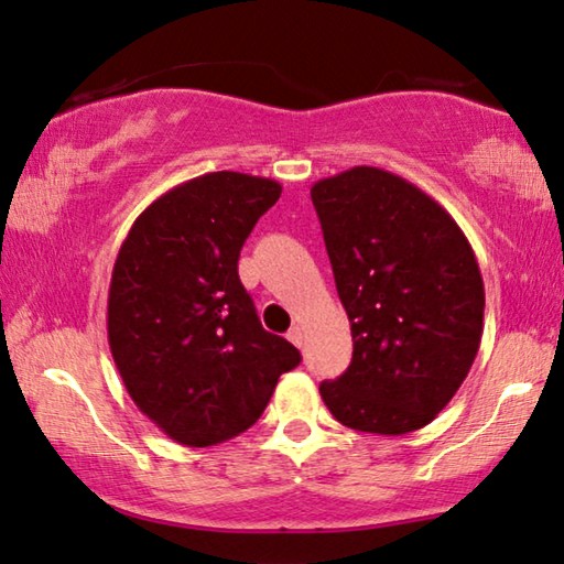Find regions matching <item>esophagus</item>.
I'll return each mask as SVG.
<instances>
[{"mask_svg": "<svg viewBox=\"0 0 564 564\" xmlns=\"http://www.w3.org/2000/svg\"><path fill=\"white\" fill-rule=\"evenodd\" d=\"M285 336H289V341H291L293 346H299V348L303 346V330H301L299 326H293Z\"/></svg>", "mask_w": 564, "mask_h": 564, "instance_id": "1", "label": "esophagus"}]
</instances>
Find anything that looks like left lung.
<instances>
[{
    "instance_id": "obj_1",
    "label": "left lung",
    "mask_w": 564,
    "mask_h": 564,
    "mask_svg": "<svg viewBox=\"0 0 564 564\" xmlns=\"http://www.w3.org/2000/svg\"><path fill=\"white\" fill-rule=\"evenodd\" d=\"M354 356L321 399L356 432L434 422L475 364L485 283L440 203L389 170L356 165L311 187Z\"/></svg>"
}]
</instances>
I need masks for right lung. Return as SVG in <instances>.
<instances>
[{
	"label": "right lung",
	"mask_w": 564,
	"mask_h": 564,
	"mask_svg": "<svg viewBox=\"0 0 564 564\" xmlns=\"http://www.w3.org/2000/svg\"><path fill=\"white\" fill-rule=\"evenodd\" d=\"M281 183L220 170L175 185L132 223L112 268L107 341L130 399L185 446L258 422L299 348L268 334L238 256Z\"/></svg>",
	"instance_id": "add662e5"
}]
</instances>
